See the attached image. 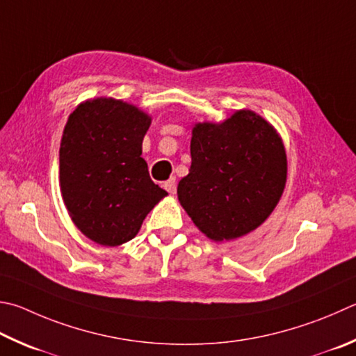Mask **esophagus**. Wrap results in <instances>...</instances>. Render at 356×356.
I'll return each instance as SVG.
<instances>
[{
    "mask_svg": "<svg viewBox=\"0 0 356 356\" xmlns=\"http://www.w3.org/2000/svg\"><path fill=\"white\" fill-rule=\"evenodd\" d=\"M163 188L168 193H171V195H174V193H176V179L171 177L170 180H166V182L163 184Z\"/></svg>",
    "mask_w": 356,
    "mask_h": 356,
    "instance_id": "obj_1",
    "label": "esophagus"
}]
</instances>
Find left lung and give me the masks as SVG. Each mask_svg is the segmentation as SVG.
I'll return each mask as SVG.
<instances>
[{
	"label": "left lung",
	"instance_id": "1",
	"mask_svg": "<svg viewBox=\"0 0 356 356\" xmlns=\"http://www.w3.org/2000/svg\"><path fill=\"white\" fill-rule=\"evenodd\" d=\"M188 176L177 197L213 241L248 235L266 221L286 184V152L275 129L252 111L222 122H197Z\"/></svg>",
	"mask_w": 356,
	"mask_h": 356
}]
</instances>
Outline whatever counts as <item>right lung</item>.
Here are the masks:
<instances>
[{
	"instance_id": "obj_1",
	"label": "right lung",
	"mask_w": 356,
	"mask_h": 356,
	"mask_svg": "<svg viewBox=\"0 0 356 356\" xmlns=\"http://www.w3.org/2000/svg\"><path fill=\"white\" fill-rule=\"evenodd\" d=\"M149 126V115L113 98L88 99L68 116L59 151L62 197L76 227L101 245L131 241L168 195L141 157Z\"/></svg>"
}]
</instances>
